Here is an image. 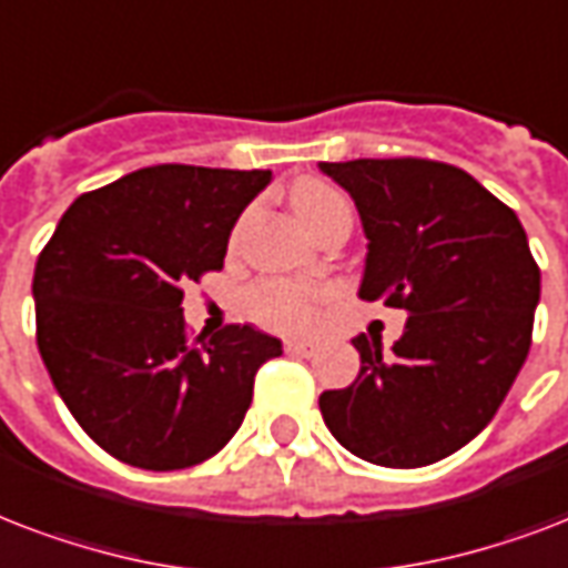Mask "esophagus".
Returning a JSON list of instances; mask_svg holds the SVG:
<instances>
[{"label":"esophagus","mask_w":568,"mask_h":568,"mask_svg":"<svg viewBox=\"0 0 568 568\" xmlns=\"http://www.w3.org/2000/svg\"><path fill=\"white\" fill-rule=\"evenodd\" d=\"M285 352L297 354V357H310V354H315V345L313 342H303V339H288L285 342Z\"/></svg>","instance_id":"obj_1"}]
</instances>
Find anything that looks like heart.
Masks as SVG:
<instances>
[{
  "mask_svg": "<svg viewBox=\"0 0 568 568\" xmlns=\"http://www.w3.org/2000/svg\"><path fill=\"white\" fill-rule=\"evenodd\" d=\"M292 205L303 220V226L315 235L336 216L352 214V207L342 193L315 179L294 184ZM327 297H331V292L318 288V285H303L294 283V280H262V283L246 288L244 313L267 331L306 333L313 331L315 322H318V306Z\"/></svg>",
  "mask_w": 568,
  "mask_h": 568,
  "instance_id": "b5f03b06",
  "label": "heart"
}]
</instances>
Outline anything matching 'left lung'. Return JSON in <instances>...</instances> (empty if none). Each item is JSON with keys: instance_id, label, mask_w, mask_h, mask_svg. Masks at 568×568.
Returning <instances> with one entry per match:
<instances>
[{"instance_id": "8db88e82", "label": "left lung", "mask_w": 568, "mask_h": 568, "mask_svg": "<svg viewBox=\"0 0 568 568\" xmlns=\"http://www.w3.org/2000/svg\"><path fill=\"white\" fill-rule=\"evenodd\" d=\"M369 237L363 301L405 310L393 352L361 333V375L318 408L342 447L381 467H423L474 440L534 339L539 265L525 226L465 169L426 158L322 163Z\"/></svg>"}]
</instances>
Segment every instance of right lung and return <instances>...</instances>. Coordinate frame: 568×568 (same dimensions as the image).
Instances as JSON below:
<instances>
[{
	"instance_id": "right-lung-1",
	"label": "right lung",
	"mask_w": 568,
	"mask_h": 568,
	"mask_svg": "<svg viewBox=\"0 0 568 568\" xmlns=\"http://www.w3.org/2000/svg\"><path fill=\"white\" fill-rule=\"evenodd\" d=\"M267 169L163 163L82 193L34 265L38 352L82 432L124 465L181 470L226 447L274 336H190L184 285L223 267Z\"/></svg>"
}]
</instances>
